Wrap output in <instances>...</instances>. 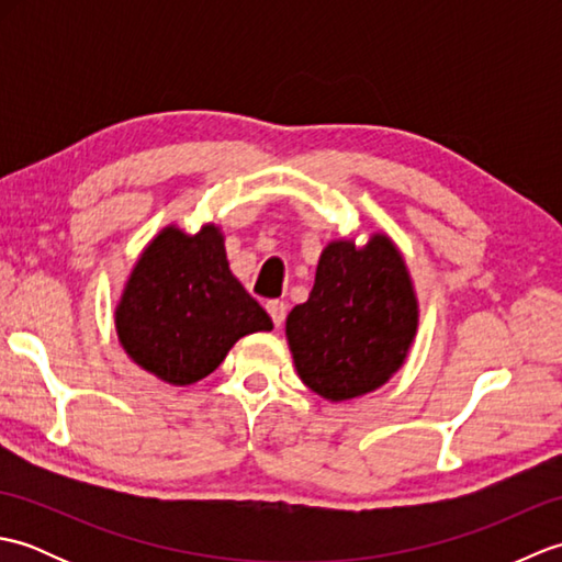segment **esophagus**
<instances>
[{
    "label": "esophagus",
    "instance_id": "1",
    "mask_svg": "<svg viewBox=\"0 0 562 562\" xmlns=\"http://www.w3.org/2000/svg\"><path fill=\"white\" fill-rule=\"evenodd\" d=\"M266 308H268L274 328H280L284 324V316H288V304L280 302V300H272V302L266 304Z\"/></svg>",
    "mask_w": 562,
    "mask_h": 562
}]
</instances>
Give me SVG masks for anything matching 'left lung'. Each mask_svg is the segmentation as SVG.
<instances>
[{
    "label": "left lung",
    "instance_id": "obj_1",
    "mask_svg": "<svg viewBox=\"0 0 562 562\" xmlns=\"http://www.w3.org/2000/svg\"><path fill=\"white\" fill-rule=\"evenodd\" d=\"M417 328L405 262L386 236L364 248L333 241L321 254L308 302L288 316V340L304 384L348 401L386 384Z\"/></svg>",
    "mask_w": 562,
    "mask_h": 562
}]
</instances>
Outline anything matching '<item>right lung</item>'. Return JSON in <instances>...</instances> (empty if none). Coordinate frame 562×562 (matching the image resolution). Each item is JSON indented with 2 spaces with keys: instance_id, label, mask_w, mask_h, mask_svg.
I'll return each instance as SVG.
<instances>
[{
  "instance_id": "obj_1",
  "label": "right lung",
  "mask_w": 562,
  "mask_h": 562,
  "mask_svg": "<svg viewBox=\"0 0 562 562\" xmlns=\"http://www.w3.org/2000/svg\"><path fill=\"white\" fill-rule=\"evenodd\" d=\"M115 326L139 367L188 386L212 374L238 338L270 330L272 321L232 274L214 226L198 234L169 226L137 260Z\"/></svg>"
}]
</instances>
